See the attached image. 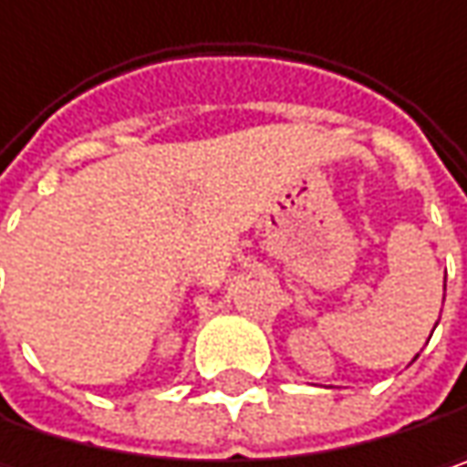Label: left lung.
<instances>
[{
    "instance_id": "1",
    "label": "left lung",
    "mask_w": 467,
    "mask_h": 467,
    "mask_svg": "<svg viewBox=\"0 0 467 467\" xmlns=\"http://www.w3.org/2000/svg\"><path fill=\"white\" fill-rule=\"evenodd\" d=\"M436 324H439V321H436ZM416 358H418V355H416ZM416 358H413V360H416Z\"/></svg>"
}]
</instances>
